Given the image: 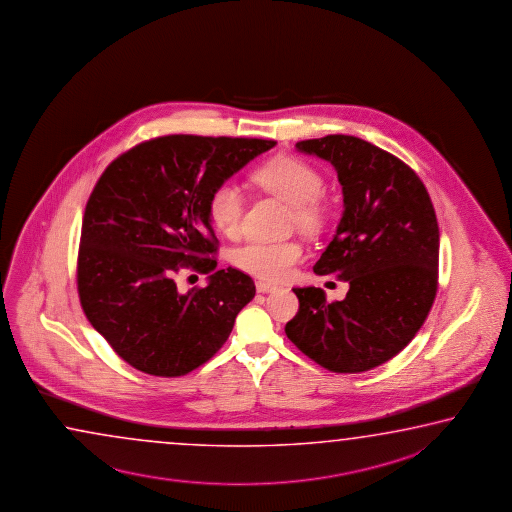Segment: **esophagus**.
<instances>
[{
  "mask_svg": "<svg viewBox=\"0 0 512 512\" xmlns=\"http://www.w3.org/2000/svg\"><path fill=\"white\" fill-rule=\"evenodd\" d=\"M278 286L270 285V283H265V281H258L256 283V290L260 292V294H267V292H272V290H276Z\"/></svg>",
  "mask_w": 512,
  "mask_h": 512,
  "instance_id": "obj_1",
  "label": "esophagus"
}]
</instances>
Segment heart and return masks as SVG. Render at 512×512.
I'll return each instance as SVG.
<instances>
[{
    "label": "heart",
    "mask_w": 512,
    "mask_h": 512,
    "mask_svg": "<svg viewBox=\"0 0 512 512\" xmlns=\"http://www.w3.org/2000/svg\"><path fill=\"white\" fill-rule=\"evenodd\" d=\"M251 182L258 190L290 204V226L306 234L319 233L330 217L322 197L324 177L301 157H272L254 168ZM245 195L231 181L220 182L208 199L211 224L226 236H234L242 226ZM304 249L297 240H249L234 249L231 260L238 269L267 281L285 279L303 260Z\"/></svg>",
    "instance_id": "1"
}]
</instances>
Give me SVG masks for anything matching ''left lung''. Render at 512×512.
<instances>
[{
  "instance_id": "left-lung-1",
  "label": "left lung",
  "mask_w": 512,
  "mask_h": 512,
  "mask_svg": "<svg viewBox=\"0 0 512 512\" xmlns=\"http://www.w3.org/2000/svg\"><path fill=\"white\" fill-rule=\"evenodd\" d=\"M330 161L344 191V215L319 276L349 283L328 303L321 288H294L299 310L286 337L331 373L371 371L403 351L425 324L439 286V226L419 175L369 141L331 134L295 143Z\"/></svg>"
}]
</instances>
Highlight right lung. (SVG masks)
I'll return each instance as SVG.
<instances>
[{"instance_id":"1","label":"right lung","mask_w":512,"mask_h":512,"mask_svg":"<svg viewBox=\"0 0 512 512\" xmlns=\"http://www.w3.org/2000/svg\"><path fill=\"white\" fill-rule=\"evenodd\" d=\"M274 139L170 134L141 141L107 166L87 200L77 290L87 321L141 373L177 378L220 347L256 286L217 269L208 199ZM182 269L210 285L179 295Z\"/></svg>"}]
</instances>
